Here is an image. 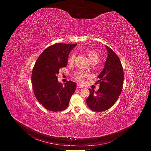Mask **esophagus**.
Masks as SVG:
<instances>
[{"label": "esophagus", "instance_id": "34e87169", "mask_svg": "<svg viewBox=\"0 0 151 151\" xmlns=\"http://www.w3.org/2000/svg\"><path fill=\"white\" fill-rule=\"evenodd\" d=\"M76 88H82V86L81 85H79V84H77L76 85Z\"/></svg>", "mask_w": 151, "mask_h": 151}]
</instances>
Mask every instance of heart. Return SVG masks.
<instances>
[{"instance_id":"heart-1","label":"heart","mask_w":151,"mask_h":151,"mask_svg":"<svg viewBox=\"0 0 151 151\" xmlns=\"http://www.w3.org/2000/svg\"><path fill=\"white\" fill-rule=\"evenodd\" d=\"M88 58H89L90 61L92 63H97L100 60L99 54H98V52L97 51H96L94 50H90L88 52ZM75 54H72L70 56V57L68 60V62L70 64H72L75 61ZM88 76V74L87 73L82 72V71L76 72L75 73V75H74L75 78L78 82H79L81 83H82L83 82V79Z\"/></svg>"}]
</instances>
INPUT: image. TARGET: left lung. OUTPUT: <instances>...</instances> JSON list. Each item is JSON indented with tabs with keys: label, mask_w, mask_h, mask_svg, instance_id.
<instances>
[{
	"label": "left lung",
	"mask_w": 151,
	"mask_h": 151,
	"mask_svg": "<svg viewBox=\"0 0 151 151\" xmlns=\"http://www.w3.org/2000/svg\"><path fill=\"white\" fill-rule=\"evenodd\" d=\"M108 55L102 72L99 74L100 84L97 91L89 89L90 96L86 100L89 108L96 112H103L111 107L119 98L123 87L124 71L118 56L106 46Z\"/></svg>",
	"instance_id": "left-lung-1"
}]
</instances>
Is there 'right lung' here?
I'll list each match as a JSON object with an SVG mask.
<instances>
[{"label":"right lung","mask_w":151,"mask_h":151,"mask_svg":"<svg viewBox=\"0 0 151 151\" xmlns=\"http://www.w3.org/2000/svg\"><path fill=\"white\" fill-rule=\"evenodd\" d=\"M77 44L57 43L47 48L37 59L32 73V83L36 99L45 109L65 110L76 88L75 82L63 85L57 79L59 69L66 67L70 51Z\"/></svg>","instance_id":"right-lung-1"}]
</instances>
